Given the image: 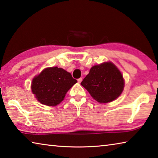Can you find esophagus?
Wrapping results in <instances>:
<instances>
[{
  "mask_svg": "<svg viewBox=\"0 0 158 158\" xmlns=\"http://www.w3.org/2000/svg\"><path fill=\"white\" fill-rule=\"evenodd\" d=\"M77 81H78V82H79V83H81V82L82 81V78H79V79H77Z\"/></svg>",
  "mask_w": 158,
  "mask_h": 158,
  "instance_id": "esophagus-1",
  "label": "esophagus"
}]
</instances>
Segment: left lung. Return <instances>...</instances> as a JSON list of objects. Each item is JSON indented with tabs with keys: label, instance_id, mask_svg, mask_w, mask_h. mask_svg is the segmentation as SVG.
I'll list each match as a JSON object with an SVG mask.
<instances>
[{
	"label": "left lung",
	"instance_id": "8db88e82",
	"mask_svg": "<svg viewBox=\"0 0 158 158\" xmlns=\"http://www.w3.org/2000/svg\"><path fill=\"white\" fill-rule=\"evenodd\" d=\"M81 85L98 102L107 103L121 94L124 80L113 63H105L92 67Z\"/></svg>",
	"mask_w": 158,
	"mask_h": 158
}]
</instances>
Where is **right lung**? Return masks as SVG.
Segmentation results:
<instances>
[{"label":"right lung","instance_id":"obj_1","mask_svg":"<svg viewBox=\"0 0 158 158\" xmlns=\"http://www.w3.org/2000/svg\"><path fill=\"white\" fill-rule=\"evenodd\" d=\"M77 81L62 68L53 67L44 69L33 79L32 92L40 102L47 106L60 103L68 90Z\"/></svg>","mask_w":158,"mask_h":158}]
</instances>
